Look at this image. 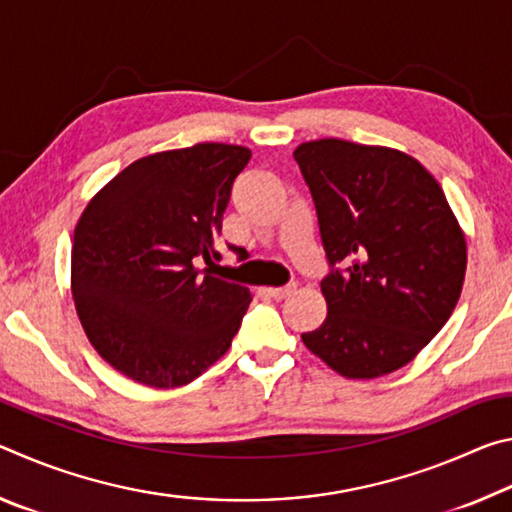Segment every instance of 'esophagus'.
I'll return each instance as SVG.
<instances>
[{
    "label": "esophagus",
    "mask_w": 512,
    "mask_h": 512,
    "mask_svg": "<svg viewBox=\"0 0 512 512\" xmlns=\"http://www.w3.org/2000/svg\"><path fill=\"white\" fill-rule=\"evenodd\" d=\"M264 291L273 300H284V298H289L291 293H296V284H289V287H266Z\"/></svg>",
    "instance_id": "esophagus-1"
}]
</instances>
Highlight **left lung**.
Returning <instances> with one entry per match:
<instances>
[{
    "label": "left lung",
    "instance_id": "1",
    "mask_svg": "<svg viewBox=\"0 0 512 512\" xmlns=\"http://www.w3.org/2000/svg\"><path fill=\"white\" fill-rule=\"evenodd\" d=\"M329 264L327 316L302 343L348 379L400 370L461 298L467 244L438 180L388 146L314 140L293 151Z\"/></svg>",
    "mask_w": 512,
    "mask_h": 512
}]
</instances>
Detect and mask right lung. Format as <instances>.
Here are the masks:
<instances>
[{"label":"right lung","mask_w":512,"mask_h":512,"mask_svg":"<svg viewBox=\"0 0 512 512\" xmlns=\"http://www.w3.org/2000/svg\"><path fill=\"white\" fill-rule=\"evenodd\" d=\"M248 160L246 146L219 142L146 155L76 223V314L101 359L137 384L185 386L235 339L253 296L196 262L219 257L225 205Z\"/></svg>","instance_id":"right-lung-1"}]
</instances>
